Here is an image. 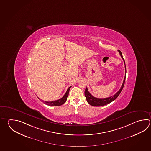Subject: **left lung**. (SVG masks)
<instances>
[{"mask_svg": "<svg viewBox=\"0 0 151 151\" xmlns=\"http://www.w3.org/2000/svg\"><path fill=\"white\" fill-rule=\"evenodd\" d=\"M118 51L119 53V54L121 55V57H122L123 60L124 61V65L125 64V61L123 59V58L122 54L121 52L119 51V50H118ZM125 75L123 82L121 88L119 89V91L117 92L116 94H114V96H111V97H108V98H96V97H93L92 95H91V93L88 92V88H86L84 92L85 93V96L86 97V100L88 101V103L91 106H96V107H99V106H102L106 105H107L108 104L111 103L113 101H114V100L116 99L117 97L119 96L122 90L123 86L124 85V83H125V77H126V67H125Z\"/></svg>", "mask_w": 151, "mask_h": 151, "instance_id": "left-lung-1", "label": "left lung"}]
</instances>
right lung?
<instances>
[{
    "label": "right lung",
    "mask_w": 151,
    "mask_h": 151,
    "mask_svg": "<svg viewBox=\"0 0 151 151\" xmlns=\"http://www.w3.org/2000/svg\"><path fill=\"white\" fill-rule=\"evenodd\" d=\"M71 87V86L69 87L65 95L59 99L55 100V101H44L42 100V102L45 104L46 105H47L52 106H59L62 105L66 101L67 98V97H68L69 92L70 88ZM38 99H40L39 98H38Z\"/></svg>",
    "instance_id": "obj_1"
}]
</instances>
